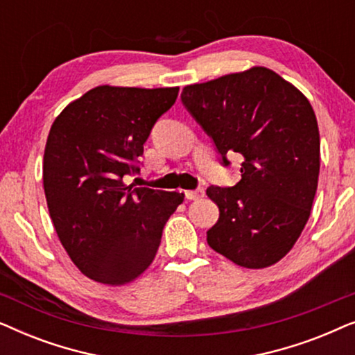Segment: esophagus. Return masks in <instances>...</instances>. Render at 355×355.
<instances>
[{
  "instance_id": "esophagus-1",
  "label": "esophagus",
  "mask_w": 355,
  "mask_h": 355,
  "mask_svg": "<svg viewBox=\"0 0 355 355\" xmlns=\"http://www.w3.org/2000/svg\"><path fill=\"white\" fill-rule=\"evenodd\" d=\"M184 193H186V198H189V200H197V198H202L205 192H203V189L198 187L193 189V191H186Z\"/></svg>"
}]
</instances>
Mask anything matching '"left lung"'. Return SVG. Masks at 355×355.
Instances as JSON below:
<instances>
[{
	"instance_id": "left-lung-1",
	"label": "left lung",
	"mask_w": 355,
	"mask_h": 355,
	"mask_svg": "<svg viewBox=\"0 0 355 355\" xmlns=\"http://www.w3.org/2000/svg\"><path fill=\"white\" fill-rule=\"evenodd\" d=\"M181 100L223 166L232 153L242 157L236 186L207 189L220 208L208 245L245 268L276 263L299 239L317 192L320 134L312 105L266 67L187 85Z\"/></svg>"
}]
</instances>
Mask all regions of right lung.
Here are the masks:
<instances>
[{
  "label": "right lung",
  "mask_w": 355,
  "mask_h": 355,
  "mask_svg": "<svg viewBox=\"0 0 355 355\" xmlns=\"http://www.w3.org/2000/svg\"><path fill=\"white\" fill-rule=\"evenodd\" d=\"M178 87L100 85L61 111L48 134L43 189L67 255L96 283L119 286L152 263L184 193L124 184Z\"/></svg>",
  "instance_id": "1"
}]
</instances>
